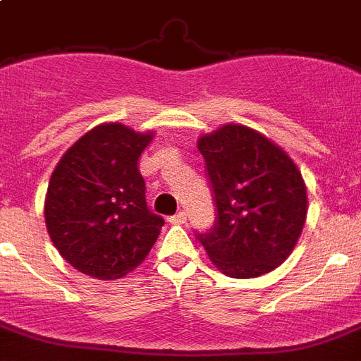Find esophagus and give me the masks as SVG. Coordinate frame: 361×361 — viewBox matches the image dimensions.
Here are the masks:
<instances>
[{
    "mask_svg": "<svg viewBox=\"0 0 361 361\" xmlns=\"http://www.w3.org/2000/svg\"><path fill=\"white\" fill-rule=\"evenodd\" d=\"M169 221H171V224H178V225L185 224V221H187V212H185V211L176 212V214L169 218Z\"/></svg>",
    "mask_w": 361,
    "mask_h": 361,
    "instance_id": "obj_1",
    "label": "esophagus"
}]
</instances>
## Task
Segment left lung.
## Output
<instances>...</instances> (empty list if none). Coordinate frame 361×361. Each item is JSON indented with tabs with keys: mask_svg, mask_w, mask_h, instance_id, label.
<instances>
[{
	"mask_svg": "<svg viewBox=\"0 0 361 361\" xmlns=\"http://www.w3.org/2000/svg\"><path fill=\"white\" fill-rule=\"evenodd\" d=\"M216 219L196 238L231 278H256L289 258L307 218L302 172L280 147L243 125L200 137Z\"/></svg>",
	"mask_w": 361,
	"mask_h": 361,
	"instance_id": "8db88e82",
	"label": "left lung"
}]
</instances>
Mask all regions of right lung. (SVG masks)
Returning a JSON list of instances; mask_svg holds the SVG:
<instances>
[{
    "instance_id": "1",
    "label": "right lung",
    "mask_w": 361,
    "mask_h": 361,
    "mask_svg": "<svg viewBox=\"0 0 361 361\" xmlns=\"http://www.w3.org/2000/svg\"><path fill=\"white\" fill-rule=\"evenodd\" d=\"M152 134L105 123L81 136L49 181L45 224L58 252L83 274L116 280L147 258L163 227L147 207L137 158Z\"/></svg>"
}]
</instances>
